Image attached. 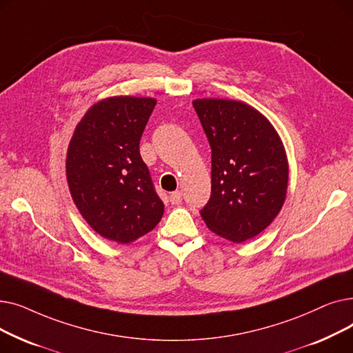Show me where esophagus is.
Here are the masks:
<instances>
[{"mask_svg":"<svg viewBox=\"0 0 353 353\" xmlns=\"http://www.w3.org/2000/svg\"><path fill=\"white\" fill-rule=\"evenodd\" d=\"M181 200H183L181 192L176 190V192H173V193L170 194V203H172V205H180Z\"/></svg>","mask_w":353,"mask_h":353,"instance_id":"34e87169","label":"esophagus"}]
</instances>
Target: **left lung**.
<instances>
[{
  "instance_id": "obj_1",
  "label": "left lung",
  "mask_w": 353,
  "mask_h": 353,
  "mask_svg": "<svg viewBox=\"0 0 353 353\" xmlns=\"http://www.w3.org/2000/svg\"><path fill=\"white\" fill-rule=\"evenodd\" d=\"M212 148V194L200 216L234 243L263 232L281 212L289 179L283 144L253 107L234 100L193 101Z\"/></svg>"
}]
</instances>
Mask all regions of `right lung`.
I'll use <instances>...</instances> for the list:
<instances>
[{
	"label": "right lung",
	"instance_id": "right-lung-1",
	"mask_svg": "<svg viewBox=\"0 0 353 353\" xmlns=\"http://www.w3.org/2000/svg\"><path fill=\"white\" fill-rule=\"evenodd\" d=\"M154 105L145 97L105 99L87 111L68 145L74 203L100 236L123 245L153 230L164 212L139 148Z\"/></svg>",
	"mask_w": 353,
	"mask_h": 353
}]
</instances>
